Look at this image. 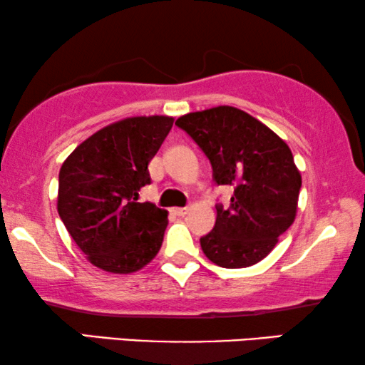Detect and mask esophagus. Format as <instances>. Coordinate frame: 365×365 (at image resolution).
<instances>
[{
	"label": "esophagus",
	"mask_w": 365,
	"mask_h": 365,
	"mask_svg": "<svg viewBox=\"0 0 365 365\" xmlns=\"http://www.w3.org/2000/svg\"><path fill=\"white\" fill-rule=\"evenodd\" d=\"M171 212L174 216H184V214H187V207H173Z\"/></svg>",
	"instance_id": "obj_1"
}]
</instances>
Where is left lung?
I'll list each match as a JSON object with an SVG mask.
<instances>
[{"instance_id": "left-lung-1", "label": "left lung", "mask_w": 365, "mask_h": 365, "mask_svg": "<svg viewBox=\"0 0 365 365\" xmlns=\"http://www.w3.org/2000/svg\"><path fill=\"white\" fill-rule=\"evenodd\" d=\"M212 166L217 184L234 186L231 206H217L216 226L201 237L209 261L249 267L276 247L297 214L301 173L272 129L232 106L184 114L176 121Z\"/></svg>"}]
</instances>
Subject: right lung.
Instances as JSON below:
<instances>
[{
  "instance_id": "obj_1",
  "label": "right lung",
  "mask_w": 365,
  "mask_h": 365,
  "mask_svg": "<svg viewBox=\"0 0 365 365\" xmlns=\"http://www.w3.org/2000/svg\"><path fill=\"white\" fill-rule=\"evenodd\" d=\"M171 116H133L83 141L59 171L58 212L88 261L113 274L136 272L156 257L168 211L139 202L148 164L171 131Z\"/></svg>"
}]
</instances>
